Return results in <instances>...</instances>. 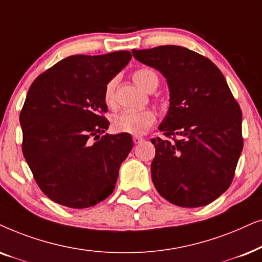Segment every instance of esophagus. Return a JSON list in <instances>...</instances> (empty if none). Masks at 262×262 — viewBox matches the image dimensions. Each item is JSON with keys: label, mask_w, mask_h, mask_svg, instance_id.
Wrapping results in <instances>:
<instances>
[{"label": "esophagus", "mask_w": 262, "mask_h": 262, "mask_svg": "<svg viewBox=\"0 0 262 262\" xmlns=\"http://www.w3.org/2000/svg\"><path fill=\"white\" fill-rule=\"evenodd\" d=\"M133 141L135 145H138V144H140L141 141H144V138L139 137V135H135V137H133Z\"/></svg>", "instance_id": "34e87169"}]
</instances>
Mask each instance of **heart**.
Masks as SVG:
<instances>
[{
  "instance_id": "b5f03b06",
  "label": "heart",
  "mask_w": 262,
  "mask_h": 262,
  "mask_svg": "<svg viewBox=\"0 0 262 262\" xmlns=\"http://www.w3.org/2000/svg\"><path fill=\"white\" fill-rule=\"evenodd\" d=\"M133 80L142 90L152 92L159 83V76L152 68H140L133 73ZM104 100L111 106L115 103V79L106 83L104 90ZM156 122V113L152 109L125 110L115 115L111 120V127L117 133L132 135L144 134Z\"/></svg>"
}]
</instances>
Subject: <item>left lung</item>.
Wrapping results in <instances>:
<instances>
[{"mask_svg":"<svg viewBox=\"0 0 262 262\" xmlns=\"http://www.w3.org/2000/svg\"><path fill=\"white\" fill-rule=\"evenodd\" d=\"M132 52L162 73L170 91V107L159 130L174 141L151 140L156 189L176 206L208 205L230 187L242 152L238 103L217 66L198 52L179 45Z\"/></svg>","mask_w":262,"mask_h":262,"instance_id":"left-lung-1","label":"left lung"}]
</instances>
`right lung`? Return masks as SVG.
Masks as SVG:
<instances>
[{"instance_id": "add662e5", "label": "right lung", "mask_w": 262, "mask_h": 262, "mask_svg": "<svg viewBox=\"0 0 262 262\" xmlns=\"http://www.w3.org/2000/svg\"><path fill=\"white\" fill-rule=\"evenodd\" d=\"M129 51L74 55L34 80L20 113L23 153L41 191L62 206L86 208L114 191L118 169L133 148L127 133L105 134L106 83Z\"/></svg>"}]
</instances>
